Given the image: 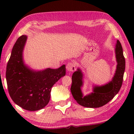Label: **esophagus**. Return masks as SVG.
<instances>
[{"instance_id":"1","label":"esophagus","mask_w":134,"mask_h":134,"mask_svg":"<svg viewBox=\"0 0 134 134\" xmlns=\"http://www.w3.org/2000/svg\"><path fill=\"white\" fill-rule=\"evenodd\" d=\"M66 69L68 71L72 72L76 70V65L74 63H71V62L67 64Z\"/></svg>"}]
</instances>
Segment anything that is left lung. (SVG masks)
I'll return each mask as SVG.
<instances>
[{
    "instance_id": "8db88e82",
    "label": "left lung",
    "mask_w": 134,
    "mask_h": 134,
    "mask_svg": "<svg viewBox=\"0 0 134 134\" xmlns=\"http://www.w3.org/2000/svg\"><path fill=\"white\" fill-rule=\"evenodd\" d=\"M115 53L118 64L112 80L104 86H94L93 92L91 94L83 96L81 92L83 74L81 70L78 69L77 71L72 74L70 90L74 99L79 105L86 108L101 107L110 101L119 92L122 85L125 69V60L123 54V49L119 40L117 41L116 44Z\"/></svg>"
}]
</instances>
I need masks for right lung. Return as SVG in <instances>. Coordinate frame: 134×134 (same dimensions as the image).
Here are the masks:
<instances>
[{
  "mask_svg": "<svg viewBox=\"0 0 134 134\" xmlns=\"http://www.w3.org/2000/svg\"><path fill=\"white\" fill-rule=\"evenodd\" d=\"M26 38L22 35L16 41L6 67V78L12 100L24 109L35 111L48 103L52 87L65 75V65L38 71L29 69L22 57Z\"/></svg>",
  "mask_w": 134,
  "mask_h": 134,
  "instance_id": "add662e5",
  "label": "right lung"
}]
</instances>
